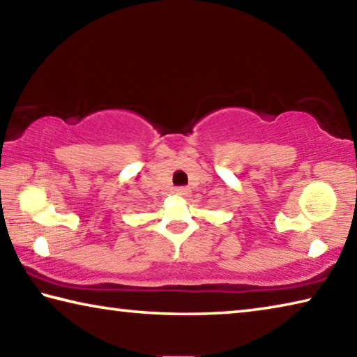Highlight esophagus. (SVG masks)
Listing matches in <instances>:
<instances>
[{"mask_svg": "<svg viewBox=\"0 0 357 357\" xmlns=\"http://www.w3.org/2000/svg\"><path fill=\"white\" fill-rule=\"evenodd\" d=\"M174 193H176L178 197H187L189 195V189H187V187H176V189H174Z\"/></svg>", "mask_w": 357, "mask_h": 357, "instance_id": "esophagus-1", "label": "esophagus"}]
</instances>
